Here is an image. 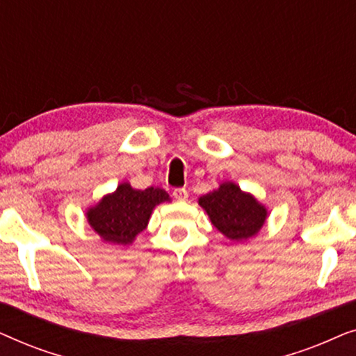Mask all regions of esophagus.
Masks as SVG:
<instances>
[{"instance_id": "1", "label": "esophagus", "mask_w": 356, "mask_h": 356, "mask_svg": "<svg viewBox=\"0 0 356 356\" xmlns=\"http://www.w3.org/2000/svg\"><path fill=\"white\" fill-rule=\"evenodd\" d=\"M173 196H175V199H177V201H186L188 199V191L184 188H177L173 191Z\"/></svg>"}]
</instances>
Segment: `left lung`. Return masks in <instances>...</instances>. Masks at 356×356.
Masks as SVG:
<instances>
[{
    "label": "left lung",
    "instance_id": "left-lung-1",
    "mask_svg": "<svg viewBox=\"0 0 356 356\" xmlns=\"http://www.w3.org/2000/svg\"><path fill=\"white\" fill-rule=\"evenodd\" d=\"M209 220L232 241H248L256 236L267 220V207L236 183L223 181L197 199Z\"/></svg>",
    "mask_w": 356,
    "mask_h": 356
}]
</instances>
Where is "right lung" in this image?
Masks as SVG:
<instances>
[{
    "label": "right lung",
    "instance_id": "obj_1",
    "mask_svg": "<svg viewBox=\"0 0 356 356\" xmlns=\"http://www.w3.org/2000/svg\"><path fill=\"white\" fill-rule=\"evenodd\" d=\"M170 201L172 197L162 188L136 189L131 183L123 181L95 206L87 207L86 218L102 241L126 246L147 228L154 209Z\"/></svg>",
    "mask_w": 356,
    "mask_h": 356
}]
</instances>
